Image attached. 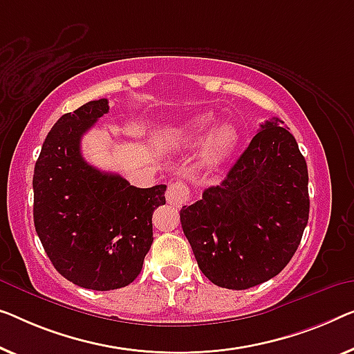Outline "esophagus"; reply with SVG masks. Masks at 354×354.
<instances>
[{
	"label": "esophagus",
	"instance_id": "obj_1",
	"mask_svg": "<svg viewBox=\"0 0 354 354\" xmlns=\"http://www.w3.org/2000/svg\"><path fill=\"white\" fill-rule=\"evenodd\" d=\"M189 187L183 181H173L167 189V202L173 207H183L189 202Z\"/></svg>",
	"mask_w": 354,
	"mask_h": 354
}]
</instances>
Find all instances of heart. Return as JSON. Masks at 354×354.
<instances>
[{
	"label": "heart",
	"mask_w": 354,
	"mask_h": 354,
	"mask_svg": "<svg viewBox=\"0 0 354 354\" xmlns=\"http://www.w3.org/2000/svg\"><path fill=\"white\" fill-rule=\"evenodd\" d=\"M211 120L213 119L209 115H200V118L192 119L183 129V135L187 136V138H197V136L202 135L208 129ZM236 143H239V133H236L234 127L229 124L216 125L209 131V135L203 143L202 152H200L202 162L208 167L219 165L234 152Z\"/></svg>",
	"instance_id": "1"
}]
</instances>
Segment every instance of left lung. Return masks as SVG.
Instances as JSON below:
<instances>
[{"instance_id":"obj_1","label":"left lung","mask_w":354,"mask_h":354,"mask_svg":"<svg viewBox=\"0 0 354 354\" xmlns=\"http://www.w3.org/2000/svg\"><path fill=\"white\" fill-rule=\"evenodd\" d=\"M281 120H266L218 186L183 207V232L216 286L248 289L292 259L308 223V170ZM283 124V122H281Z\"/></svg>"}]
</instances>
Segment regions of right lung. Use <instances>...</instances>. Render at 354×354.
<instances>
[{"mask_svg": "<svg viewBox=\"0 0 354 354\" xmlns=\"http://www.w3.org/2000/svg\"><path fill=\"white\" fill-rule=\"evenodd\" d=\"M109 111L95 100L63 114L46 136L33 175V219L47 257L68 281L93 291L140 275L152 245V213L165 184L140 189L84 160L81 138Z\"/></svg>", "mask_w": 354, "mask_h": 354, "instance_id": "obj_1", "label": "right lung"}]
</instances>
